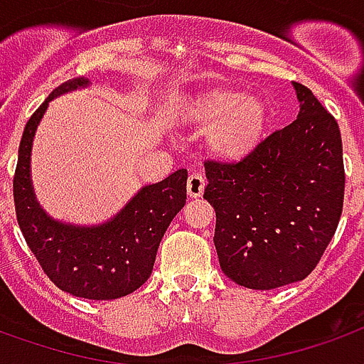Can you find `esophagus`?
Segmentation results:
<instances>
[{"instance_id": "1", "label": "esophagus", "mask_w": 364, "mask_h": 364, "mask_svg": "<svg viewBox=\"0 0 364 364\" xmlns=\"http://www.w3.org/2000/svg\"><path fill=\"white\" fill-rule=\"evenodd\" d=\"M204 187H206V179H204L203 173H198V171H193L189 175V179H187V193H189L191 198H198V196H203Z\"/></svg>"}]
</instances>
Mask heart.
<instances>
[{
    "label": "heart",
    "instance_id": "obj_1",
    "mask_svg": "<svg viewBox=\"0 0 364 364\" xmlns=\"http://www.w3.org/2000/svg\"><path fill=\"white\" fill-rule=\"evenodd\" d=\"M185 115L196 127H210V150L225 160H243L252 154L268 127L264 102L228 86H214L196 94Z\"/></svg>",
    "mask_w": 364,
    "mask_h": 364
}]
</instances>
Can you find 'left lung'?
I'll list each match as a JSON object with an SVG mask.
<instances>
[{
	"instance_id": "obj_1",
	"label": "left lung",
	"mask_w": 364,
	"mask_h": 364,
	"mask_svg": "<svg viewBox=\"0 0 364 364\" xmlns=\"http://www.w3.org/2000/svg\"><path fill=\"white\" fill-rule=\"evenodd\" d=\"M299 117L239 161L206 160L204 198L216 212L222 272L249 289H276L311 274L340 223L346 191L338 121L293 82Z\"/></svg>"
}]
</instances>
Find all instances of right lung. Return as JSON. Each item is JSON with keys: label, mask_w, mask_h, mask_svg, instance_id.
I'll list each match as a JSON object with an SVG mask.
<instances>
[{"label": "right lung", "mask_w": 364, "mask_h": 364, "mask_svg": "<svg viewBox=\"0 0 364 364\" xmlns=\"http://www.w3.org/2000/svg\"><path fill=\"white\" fill-rule=\"evenodd\" d=\"M85 85L86 79L67 80L32 114L18 146L13 198L24 241L46 276L75 297L109 301L136 291L150 278L161 237L187 203V169L141 189L112 222L98 228H73L50 220L32 193V139L48 102Z\"/></svg>", "instance_id": "1"}]
</instances>
